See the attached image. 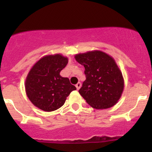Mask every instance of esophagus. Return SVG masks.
<instances>
[{
    "label": "esophagus",
    "instance_id": "obj_1",
    "mask_svg": "<svg viewBox=\"0 0 152 152\" xmlns=\"http://www.w3.org/2000/svg\"><path fill=\"white\" fill-rule=\"evenodd\" d=\"M75 86H76V88H77V89L79 90V89H80V87H81V83L78 82Z\"/></svg>",
    "mask_w": 152,
    "mask_h": 152
}]
</instances>
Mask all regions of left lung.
<instances>
[{
  "instance_id": "left-lung-1",
  "label": "left lung",
  "mask_w": 152,
  "mask_h": 152,
  "mask_svg": "<svg viewBox=\"0 0 152 152\" xmlns=\"http://www.w3.org/2000/svg\"><path fill=\"white\" fill-rule=\"evenodd\" d=\"M75 58L85 68L86 80L79 94L93 108L113 107L124 89L123 74L113 58L99 50L79 53Z\"/></svg>"
}]
</instances>
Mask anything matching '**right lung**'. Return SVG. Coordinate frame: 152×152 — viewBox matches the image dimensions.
<instances>
[{
  "label": "right lung",
  "instance_id": "1",
  "mask_svg": "<svg viewBox=\"0 0 152 152\" xmlns=\"http://www.w3.org/2000/svg\"><path fill=\"white\" fill-rule=\"evenodd\" d=\"M68 62V58L61 54L48 55L31 68L25 81V90L35 107L46 112L56 110L64 105L71 92L76 90L68 77L60 75Z\"/></svg>",
  "mask_w": 152,
  "mask_h": 152
}]
</instances>
